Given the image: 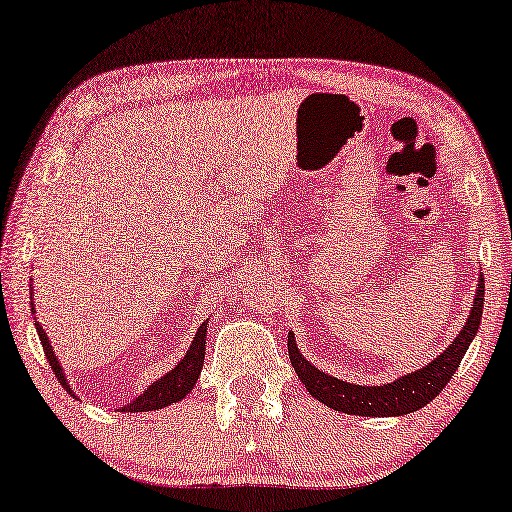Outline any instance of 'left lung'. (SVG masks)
I'll return each instance as SVG.
<instances>
[{"label": "left lung", "mask_w": 512, "mask_h": 512, "mask_svg": "<svg viewBox=\"0 0 512 512\" xmlns=\"http://www.w3.org/2000/svg\"><path fill=\"white\" fill-rule=\"evenodd\" d=\"M483 282L485 280L481 275L476 287L474 307L467 316V323L458 332V337L444 348V353L437 355V358L433 362H428L426 367L412 371L408 376L396 378L394 383L367 387V385H353L335 376H328V373L312 367V364L303 358V353H300L296 346L294 332L289 330L287 348H289L291 367H294V371L298 373L300 383L305 385L307 392H310L316 401L328 405L332 410L346 412V415H358V417H401V415H410V412H417L442 392L453 373H456L462 355L467 353L469 344H472L483 316V296H485Z\"/></svg>", "instance_id": "left-lung-1"}]
</instances>
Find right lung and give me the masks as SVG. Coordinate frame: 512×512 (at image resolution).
Listing matches in <instances>:
<instances>
[{
	"instance_id": "obj_1",
	"label": "right lung",
	"mask_w": 512,
	"mask_h": 512,
	"mask_svg": "<svg viewBox=\"0 0 512 512\" xmlns=\"http://www.w3.org/2000/svg\"><path fill=\"white\" fill-rule=\"evenodd\" d=\"M31 312H34V303H31ZM207 328H209V321L200 323L196 337H193V342H191V348L186 351L184 358L177 362L175 367L166 373V376L154 380V383L148 389H145L141 396H136L134 401H129L120 410H123V412H148V410H161L170 403L182 401L184 396L189 394L193 387H196L200 369H202V364H205ZM36 330H38L40 344H43L45 358H47V362H50L56 380H59V383L66 387L68 394H72V389H70L68 380H66V373H63L61 362H59V358H56L54 348L50 344V337H47V332L43 330V326H40L38 321H36ZM72 396H75V394H72Z\"/></svg>"
}]
</instances>
